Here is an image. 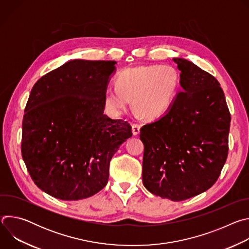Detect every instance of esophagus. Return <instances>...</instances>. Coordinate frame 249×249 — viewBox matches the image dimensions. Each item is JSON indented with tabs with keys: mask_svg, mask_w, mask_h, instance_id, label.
I'll list each match as a JSON object with an SVG mask.
<instances>
[{
	"mask_svg": "<svg viewBox=\"0 0 249 249\" xmlns=\"http://www.w3.org/2000/svg\"><path fill=\"white\" fill-rule=\"evenodd\" d=\"M140 129H141V125H139L137 123L132 124V132H133L134 136H137L140 133Z\"/></svg>",
	"mask_w": 249,
	"mask_h": 249,
	"instance_id": "obj_1",
	"label": "esophagus"
}]
</instances>
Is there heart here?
<instances>
[{
	"instance_id": "b5f03b06",
	"label": "heart",
	"mask_w": 249,
	"mask_h": 249,
	"mask_svg": "<svg viewBox=\"0 0 249 249\" xmlns=\"http://www.w3.org/2000/svg\"><path fill=\"white\" fill-rule=\"evenodd\" d=\"M116 87L106 89L103 107L111 118L121 117L132 98L136 113L148 119L163 116L172 106L179 89V75L169 65L137 66L123 70Z\"/></svg>"
}]
</instances>
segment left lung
Segmentation results:
<instances>
[{
	"mask_svg": "<svg viewBox=\"0 0 249 249\" xmlns=\"http://www.w3.org/2000/svg\"><path fill=\"white\" fill-rule=\"evenodd\" d=\"M172 60L182 89L163 116L141 128L142 175L151 193L182 201L219 178L228 158L231 114L215 77L185 59Z\"/></svg>",
	"mask_w": 249,
	"mask_h": 249,
	"instance_id": "obj_1",
	"label": "left lung"
}]
</instances>
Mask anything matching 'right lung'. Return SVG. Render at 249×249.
Wrapping results in <instances>:
<instances>
[{"label":"right lung","mask_w":249,"mask_h":249,"mask_svg":"<svg viewBox=\"0 0 249 249\" xmlns=\"http://www.w3.org/2000/svg\"><path fill=\"white\" fill-rule=\"evenodd\" d=\"M115 61L71 60L33 86L22 120L21 155L34 183L66 201L105 187L109 163L132 136L127 121L103 113Z\"/></svg>","instance_id":"obj_1"}]
</instances>
